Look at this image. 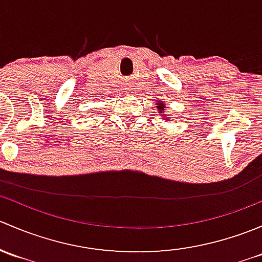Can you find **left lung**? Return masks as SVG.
<instances>
[{"label":"left lung","instance_id":"obj_1","mask_svg":"<svg viewBox=\"0 0 262 262\" xmlns=\"http://www.w3.org/2000/svg\"><path fill=\"white\" fill-rule=\"evenodd\" d=\"M157 105H158V110H160V112H163V110H165L166 109V107H165V105H163L162 104V102H161V101H157Z\"/></svg>","mask_w":262,"mask_h":262}]
</instances>
